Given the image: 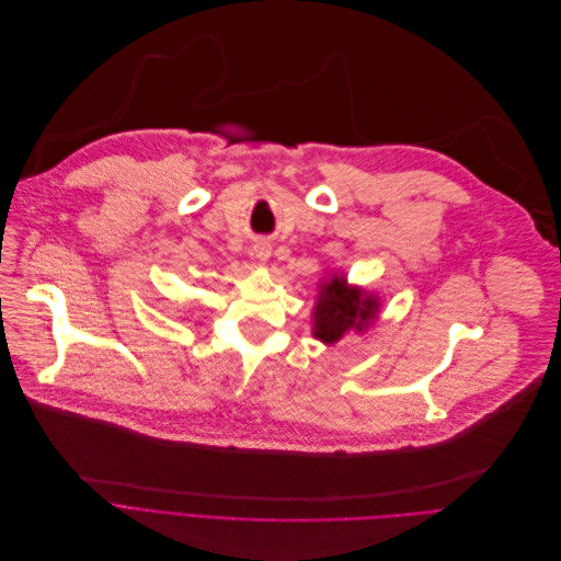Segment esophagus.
Here are the masks:
<instances>
[{"label":"esophagus","instance_id":"1","mask_svg":"<svg viewBox=\"0 0 561 561\" xmlns=\"http://www.w3.org/2000/svg\"><path fill=\"white\" fill-rule=\"evenodd\" d=\"M253 255L257 257V260H266L272 255V247L266 244V242H257L255 247H253Z\"/></svg>","mask_w":561,"mask_h":561}]
</instances>
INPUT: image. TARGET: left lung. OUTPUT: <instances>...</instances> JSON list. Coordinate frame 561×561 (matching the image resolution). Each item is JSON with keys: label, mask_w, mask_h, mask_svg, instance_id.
Segmentation results:
<instances>
[{"label": "left lung", "mask_w": 561, "mask_h": 561, "mask_svg": "<svg viewBox=\"0 0 561 561\" xmlns=\"http://www.w3.org/2000/svg\"><path fill=\"white\" fill-rule=\"evenodd\" d=\"M375 312V299H363L358 289H350L342 278H333L319 291L314 308V337L333 344L350 329H365Z\"/></svg>", "instance_id": "1"}]
</instances>
